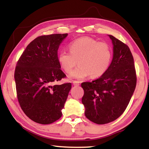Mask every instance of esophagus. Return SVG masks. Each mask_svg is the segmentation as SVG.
I'll use <instances>...</instances> for the list:
<instances>
[{
  "instance_id": "34e87169",
  "label": "esophagus",
  "mask_w": 149,
  "mask_h": 149,
  "mask_svg": "<svg viewBox=\"0 0 149 149\" xmlns=\"http://www.w3.org/2000/svg\"><path fill=\"white\" fill-rule=\"evenodd\" d=\"M73 85H75V86H79V82L77 81H73Z\"/></svg>"
}]
</instances>
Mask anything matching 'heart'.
I'll use <instances>...</instances> for the list:
<instances>
[{
  "label": "heart",
  "mask_w": 149,
  "mask_h": 149,
  "mask_svg": "<svg viewBox=\"0 0 149 149\" xmlns=\"http://www.w3.org/2000/svg\"><path fill=\"white\" fill-rule=\"evenodd\" d=\"M70 52L60 51L58 60L62 68L70 74L77 64L79 65L70 75L71 79H84L89 76L99 77L105 74L112 58L110 45L89 37L75 40L69 45Z\"/></svg>",
  "instance_id": "obj_1"
}]
</instances>
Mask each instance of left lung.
I'll return each instance as SVG.
<instances>
[{
    "instance_id": "1",
    "label": "left lung",
    "mask_w": 149,
    "mask_h": 149,
    "mask_svg": "<svg viewBox=\"0 0 149 149\" xmlns=\"http://www.w3.org/2000/svg\"><path fill=\"white\" fill-rule=\"evenodd\" d=\"M108 36L113 45V58L108 70L97 79L81 84L85 115L97 124L113 122L123 114L137 84L130 48L112 35Z\"/></svg>"
}]
</instances>
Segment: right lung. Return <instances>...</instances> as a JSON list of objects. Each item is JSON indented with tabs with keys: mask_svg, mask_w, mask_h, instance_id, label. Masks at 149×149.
<instances>
[{
	"mask_svg": "<svg viewBox=\"0 0 149 149\" xmlns=\"http://www.w3.org/2000/svg\"><path fill=\"white\" fill-rule=\"evenodd\" d=\"M68 33L42 35L27 45L14 73L17 97L27 117L41 124L61 118L71 83L52 85L66 75L60 68L58 49Z\"/></svg>",
	"mask_w": 149,
	"mask_h": 149,
	"instance_id": "1",
	"label": "right lung"
}]
</instances>
